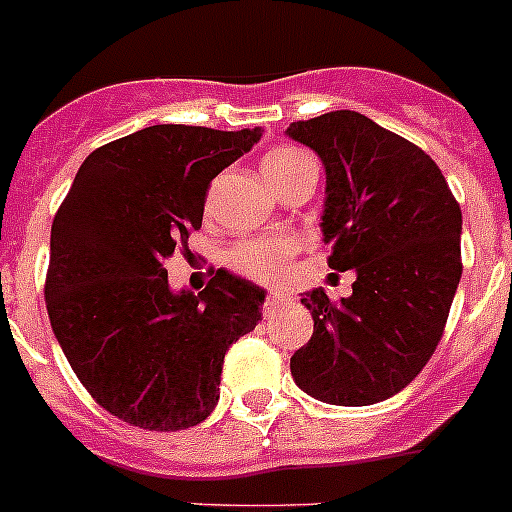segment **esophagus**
<instances>
[{
  "label": "esophagus",
  "instance_id": "1",
  "mask_svg": "<svg viewBox=\"0 0 512 512\" xmlns=\"http://www.w3.org/2000/svg\"><path fill=\"white\" fill-rule=\"evenodd\" d=\"M289 302H292V297H289V294H276V292H271L269 297H266L264 307H266V312H276V309L287 307Z\"/></svg>",
  "mask_w": 512,
  "mask_h": 512
}]
</instances>
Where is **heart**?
Segmentation results:
<instances>
[{
    "instance_id": "1",
    "label": "heart",
    "mask_w": 512,
    "mask_h": 512,
    "mask_svg": "<svg viewBox=\"0 0 512 512\" xmlns=\"http://www.w3.org/2000/svg\"><path fill=\"white\" fill-rule=\"evenodd\" d=\"M312 157L302 149L279 147L274 152L266 154L264 159V175L269 185L279 187L297 175L304 167H312ZM297 253V241L289 236H266V238H248V241L236 243L228 251V264L238 271V274L248 276L253 281H264V284H274V281L284 279L289 269V261Z\"/></svg>"
}]
</instances>
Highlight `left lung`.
<instances>
[{
    "label": "left lung",
    "instance_id": "1",
    "mask_svg": "<svg viewBox=\"0 0 512 512\" xmlns=\"http://www.w3.org/2000/svg\"><path fill=\"white\" fill-rule=\"evenodd\" d=\"M287 134L325 164L327 264L355 269L350 297H302L314 332L292 355L294 381L335 406L386 401L442 340L462 276V210L424 149L358 111L294 121Z\"/></svg>",
    "mask_w": 512,
    "mask_h": 512
}]
</instances>
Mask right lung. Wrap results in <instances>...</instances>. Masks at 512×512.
<instances>
[{
  "label": "right lung",
  "mask_w": 512,
  "mask_h": 512,
  "mask_svg": "<svg viewBox=\"0 0 512 512\" xmlns=\"http://www.w3.org/2000/svg\"><path fill=\"white\" fill-rule=\"evenodd\" d=\"M261 129L157 124L103 144L75 175L50 231L45 304L93 401L149 431L210 416L228 348L261 320L266 292L225 269L172 292L164 261L203 225L215 175Z\"/></svg>",
  "instance_id": "1"
}]
</instances>
